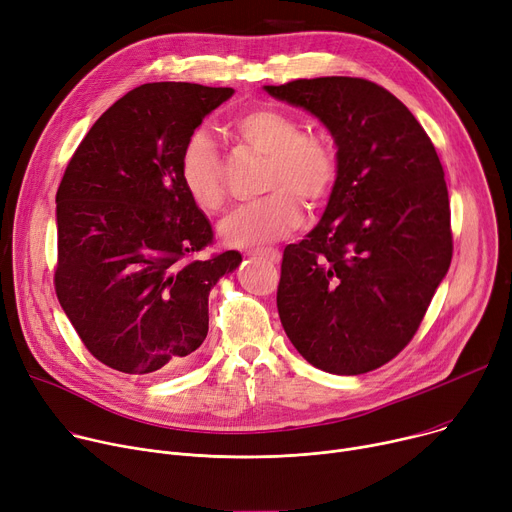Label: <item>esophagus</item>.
<instances>
[{"label": "esophagus", "mask_w": 512, "mask_h": 512, "mask_svg": "<svg viewBox=\"0 0 512 512\" xmlns=\"http://www.w3.org/2000/svg\"><path fill=\"white\" fill-rule=\"evenodd\" d=\"M251 255H253V257H261V259L271 261V263L280 261V251H278V249H261V251H251Z\"/></svg>", "instance_id": "obj_1"}]
</instances>
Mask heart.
Masks as SVG:
<instances>
[{"mask_svg": "<svg viewBox=\"0 0 512 512\" xmlns=\"http://www.w3.org/2000/svg\"><path fill=\"white\" fill-rule=\"evenodd\" d=\"M230 129L249 148L267 154L263 189L257 201L232 212L220 226L226 245L257 247L294 230L302 203L317 208L337 179V150L323 131L302 129L296 115L276 107H253L230 119ZM179 179L193 206L206 214L226 203L222 158L206 131H195L179 158Z\"/></svg>", "mask_w": 512, "mask_h": 512, "instance_id": "1", "label": "heart"}]
</instances>
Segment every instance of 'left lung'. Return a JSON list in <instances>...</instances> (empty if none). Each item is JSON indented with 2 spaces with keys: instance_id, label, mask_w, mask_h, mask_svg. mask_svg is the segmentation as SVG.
Segmentation results:
<instances>
[{
  "instance_id": "left-lung-1",
  "label": "left lung",
  "mask_w": 512,
  "mask_h": 512,
  "mask_svg": "<svg viewBox=\"0 0 512 512\" xmlns=\"http://www.w3.org/2000/svg\"><path fill=\"white\" fill-rule=\"evenodd\" d=\"M265 90L319 117L337 144L321 222L284 249V331L325 372H370L412 342L449 271L445 170L418 119L379 84L329 76Z\"/></svg>"
}]
</instances>
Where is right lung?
Wrapping results in <instances>:
<instances>
[{
    "mask_svg": "<svg viewBox=\"0 0 512 512\" xmlns=\"http://www.w3.org/2000/svg\"><path fill=\"white\" fill-rule=\"evenodd\" d=\"M232 88L152 82L98 117L57 189L55 294L86 350L125 374L177 370L208 335V296L241 253L214 243L179 179L185 142Z\"/></svg>",
    "mask_w": 512,
    "mask_h": 512,
    "instance_id": "1",
    "label": "right lung"
}]
</instances>
